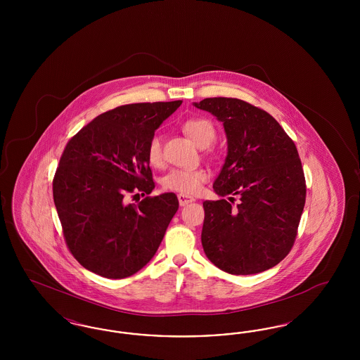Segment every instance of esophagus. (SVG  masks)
<instances>
[{
  "label": "esophagus",
  "instance_id": "1",
  "mask_svg": "<svg viewBox=\"0 0 360 360\" xmlns=\"http://www.w3.org/2000/svg\"><path fill=\"white\" fill-rule=\"evenodd\" d=\"M178 201H179V205L185 206L190 204V202H193V201H195V200H194V197L188 195V194H178Z\"/></svg>",
  "mask_w": 360,
  "mask_h": 360
}]
</instances>
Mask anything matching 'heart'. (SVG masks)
<instances>
[{"instance_id": "heart-1", "label": "heart", "mask_w": 360, "mask_h": 360, "mask_svg": "<svg viewBox=\"0 0 360 360\" xmlns=\"http://www.w3.org/2000/svg\"><path fill=\"white\" fill-rule=\"evenodd\" d=\"M184 131L198 147H207L216 137V128L213 122L202 117L188 119L184 124ZM147 159L151 166L159 167L163 163L160 137H151L147 147ZM209 178L205 169H172L162 179V186L166 190L178 191L181 194H195Z\"/></svg>"}]
</instances>
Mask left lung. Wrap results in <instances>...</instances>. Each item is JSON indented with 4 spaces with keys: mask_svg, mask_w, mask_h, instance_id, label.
<instances>
[{
    "mask_svg": "<svg viewBox=\"0 0 360 360\" xmlns=\"http://www.w3.org/2000/svg\"><path fill=\"white\" fill-rule=\"evenodd\" d=\"M221 121L228 153L213 188L228 200L205 201L201 241L225 273L257 274L290 252L307 186L297 147L271 115L238 98L194 103ZM240 204L231 206L234 195Z\"/></svg>",
    "mask_w": 360,
    "mask_h": 360,
    "instance_id": "left-lung-1",
    "label": "left lung"
}]
</instances>
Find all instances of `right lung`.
<instances>
[{
    "label": "right lung",
    "instance_id": "right-lung-1",
    "mask_svg": "<svg viewBox=\"0 0 360 360\" xmlns=\"http://www.w3.org/2000/svg\"><path fill=\"white\" fill-rule=\"evenodd\" d=\"M181 103L117 106L70 139L52 193L66 244L86 270L110 279L127 278L159 248L178 210L176 195L163 193L137 204H128L127 195L154 190L147 147Z\"/></svg>",
    "mask_w": 360,
    "mask_h": 360
}]
</instances>
